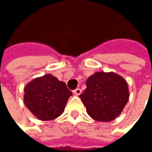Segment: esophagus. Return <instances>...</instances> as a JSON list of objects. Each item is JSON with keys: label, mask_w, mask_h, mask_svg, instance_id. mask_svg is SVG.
I'll return each instance as SVG.
<instances>
[{"label": "esophagus", "mask_w": 152, "mask_h": 152, "mask_svg": "<svg viewBox=\"0 0 152 152\" xmlns=\"http://www.w3.org/2000/svg\"><path fill=\"white\" fill-rule=\"evenodd\" d=\"M73 92L74 95H76V96H79V95L81 94V90H80L79 88H77V89H75Z\"/></svg>", "instance_id": "obj_1"}]
</instances>
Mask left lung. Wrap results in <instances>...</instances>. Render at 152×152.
<instances>
[{
    "instance_id": "obj_1",
    "label": "left lung",
    "mask_w": 152,
    "mask_h": 152,
    "mask_svg": "<svg viewBox=\"0 0 152 152\" xmlns=\"http://www.w3.org/2000/svg\"><path fill=\"white\" fill-rule=\"evenodd\" d=\"M79 97L93 119L110 122L118 117L129 97L126 80L113 72H97L86 81Z\"/></svg>"
}]
</instances>
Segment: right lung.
<instances>
[{
	"label": "right lung",
	"mask_w": 152,
	"mask_h": 152,
	"mask_svg": "<svg viewBox=\"0 0 152 152\" xmlns=\"http://www.w3.org/2000/svg\"><path fill=\"white\" fill-rule=\"evenodd\" d=\"M72 95L64 82L51 74H45L33 79L24 87L23 102L38 119L47 121L62 114Z\"/></svg>",
	"instance_id": "add662e5"
}]
</instances>
